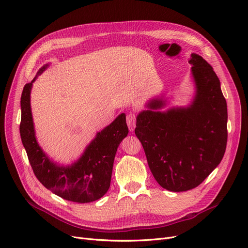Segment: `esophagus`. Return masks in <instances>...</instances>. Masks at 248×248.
<instances>
[{"label": "esophagus", "instance_id": "esophagus-1", "mask_svg": "<svg viewBox=\"0 0 248 248\" xmlns=\"http://www.w3.org/2000/svg\"><path fill=\"white\" fill-rule=\"evenodd\" d=\"M126 124L129 130L133 131L136 127V114H134L133 112H129L126 115Z\"/></svg>", "mask_w": 248, "mask_h": 248}]
</instances>
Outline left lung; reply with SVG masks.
I'll use <instances>...</instances> for the list:
<instances>
[{"label":"left lung","instance_id":"1","mask_svg":"<svg viewBox=\"0 0 248 248\" xmlns=\"http://www.w3.org/2000/svg\"><path fill=\"white\" fill-rule=\"evenodd\" d=\"M196 93L187 108L154 98L137 117L136 136L158 185L170 191L199 186L220 163L227 142V107L220 81L201 56L190 55Z\"/></svg>","mask_w":248,"mask_h":248}]
</instances>
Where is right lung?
<instances>
[{
  "instance_id": "add662e5",
  "label": "right lung",
  "mask_w": 248,
  "mask_h": 248,
  "mask_svg": "<svg viewBox=\"0 0 248 248\" xmlns=\"http://www.w3.org/2000/svg\"><path fill=\"white\" fill-rule=\"evenodd\" d=\"M35 78L26 84L21 96L20 134L31 167L40 183L65 201L78 203L100 200L109 188L115 153L127 136L125 114L122 113L109 125L98 131L82 155L71 166H59L43 152L35 137L30 95Z\"/></svg>"
}]
</instances>
